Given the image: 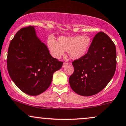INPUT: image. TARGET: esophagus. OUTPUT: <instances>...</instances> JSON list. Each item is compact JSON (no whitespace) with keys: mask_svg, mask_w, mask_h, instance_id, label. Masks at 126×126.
Returning a JSON list of instances; mask_svg holds the SVG:
<instances>
[{"mask_svg":"<svg viewBox=\"0 0 126 126\" xmlns=\"http://www.w3.org/2000/svg\"><path fill=\"white\" fill-rule=\"evenodd\" d=\"M68 64H69V63H67V62H64V63H63V67H66V66H67V65Z\"/></svg>","mask_w":126,"mask_h":126,"instance_id":"34e87169","label":"esophagus"}]
</instances>
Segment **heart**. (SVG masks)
<instances>
[{"mask_svg":"<svg viewBox=\"0 0 126 126\" xmlns=\"http://www.w3.org/2000/svg\"><path fill=\"white\" fill-rule=\"evenodd\" d=\"M90 44L91 39L87 36H61L57 42L49 37L47 40V46L51 54L57 59L60 58L64 51H68V54L71 59H79L86 54Z\"/></svg>","mask_w":126,"mask_h":126,"instance_id":"heart-1","label":"heart"}]
</instances>
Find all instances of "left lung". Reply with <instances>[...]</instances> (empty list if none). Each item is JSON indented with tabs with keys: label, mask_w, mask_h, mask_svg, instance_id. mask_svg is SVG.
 Instances as JSON below:
<instances>
[{
	"label": "left lung",
	"mask_w": 126,
	"mask_h": 126,
	"mask_svg": "<svg viewBox=\"0 0 126 126\" xmlns=\"http://www.w3.org/2000/svg\"><path fill=\"white\" fill-rule=\"evenodd\" d=\"M74 72L69 78L72 90L90 96L99 93L110 82L116 68L114 43L102 32L94 36L87 53L72 62Z\"/></svg>",
	"instance_id": "1"
}]
</instances>
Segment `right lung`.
Returning <instances> with one entry per match:
<instances>
[{
  "mask_svg": "<svg viewBox=\"0 0 126 126\" xmlns=\"http://www.w3.org/2000/svg\"><path fill=\"white\" fill-rule=\"evenodd\" d=\"M63 63L53 58L38 38L34 26L20 29L10 42L7 67L10 78L20 90L37 96L46 91L56 71Z\"/></svg>",
  "mask_w": 126,
  "mask_h": 126,
  "instance_id": "obj_1",
  "label": "right lung"
}]
</instances>
